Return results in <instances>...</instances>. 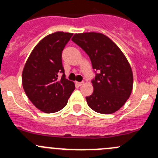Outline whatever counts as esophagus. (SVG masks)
<instances>
[{
    "label": "esophagus",
    "mask_w": 158,
    "mask_h": 158,
    "mask_svg": "<svg viewBox=\"0 0 158 158\" xmlns=\"http://www.w3.org/2000/svg\"><path fill=\"white\" fill-rule=\"evenodd\" d=\"M76 85H82L84 84V82H76Z\"/></svg>",
    "instance_id": "obj_1"
}]
</instances>
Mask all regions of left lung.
<instances>
[{
  "label": "left lung",
  "instance_id": "8db88e82",
  "mask_svg": "<svg viewBox=\"0 0 158 158\" xmlns=\"http://www.w3.org/2000/svg\"><path fill=\"white\" fill-rule=\"evenodd\" d=\"M72 40L90 58L98 70L92 81L93 92L87 104L101 114H112L125 105L133 88V73L128 60L110 38L101 33H76Z\"/></svg>",
  "mask_w": 158,
  "mask_h": 158
}]
</instances>
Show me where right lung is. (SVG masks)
I'll list each match as a JSON object with an SVG mask.
<instances>
[{"mask_svg": "<svg viewBox=\"0 0 158 158\" xmlns=\"http://www.w3.org/2000/svg\"><path fill=\"white\" fill-rule=\"evenodd\" d=\"M72 33L55 32L43 38L32 50L22 73V85L32 103L45 113L63 109L75 84L65 78L62 52ZM59 72L63 76L58 79Z\"/></svg>", "mask_w": 158, "mask_h": 158, "instance_id": "right-lung-1", "label": "right lung"}]
</instances>
